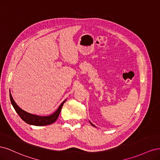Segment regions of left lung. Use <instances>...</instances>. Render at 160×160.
<instances>
[{
	"instance_id": "obj_1",
	"label": "left lung",
	"mask_w": 160,
	"mask_h": 160,
	"mask_svg": "<svg viewBox=\"0 0 160 160\" xmlns=\"http://www.w3.org/2000/svg\"><path fill=\"white\" fill-rule=\"evenodd\" d=\"M91 125H93V124H92V123H91ZM93 126H94V125H93Z\"/></svg>"
}]
</instances>
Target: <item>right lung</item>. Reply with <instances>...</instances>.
I'll return each mask as SVG.
<instances>
[{"label":"right lung","mask_w":160,"mask_h":160,"mask_svg":"<svg viewBox=\"0 0 160 160\" xmlns=\"http://www.w3.org/2000/svg\"><path fill=\"white\" fill-rule=\"evenodd\" d=\"M10 99L14 109H15L16 112L18 113L19 116H20V118L24 121V122H26L28 124L36 125V126H44V125H50L52 123H54L57 119L58 117H59L62 105H63L64 103L65 102V101H64L61 104L59 108L57 109V110L53 114L49 116L41 117V116H38V115L28 113L26 112V111L22 110V109H21L17 105V103L14 102V101L13 100L12 97L11 93H10Z\"/></svg>","instance_id":"add662e5"}]
</instances>
